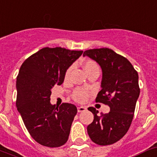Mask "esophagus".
Listing matches in <instances>:
<instances>
[{"label":"esophagus","mask_w":157,"mask_h":157,"mask_svg":"<svg viewBox=\"0 0 157 157\" xmlns=\"http://www.w3.org/2000/svg\"><path fill=\"white\" fill-rule=\"evenodd\" d=\"M86 109V107H85V106H79V107L77 108V111H78L79 113H81V112L85 111Z\"/></svg>","instance_id":"obj_1"}]
</instances>
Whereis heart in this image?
Segmentation results:
<instances>
[{
    "mask_svg": "<svg viewBox=\"0 0 157 157\" xmlns=\"http://www.w3.org/2000/svg\"><path fill=\"white\" fill-rule=\"evenodd\" d=\"M83 66H84V68H85V70L86 72H89V71L94 70V69H99L98 65L97 64V63L95 62L94 60H89V59L85 60V62L83 64ZM71 71H72V67H70V68H68L67 69L66 72H65V76H64V78L66 79V80L68 79V77L70 76ZM89 96V92L84 89H81V88L76 89L73 92V93H72V98L74 99L76 101H77V102H81V103L86 101Z\"/></svg>",
    "mask_w": 157,
    "mask_h": 157,
    "instance_id": "1",
    "label": "heart"
}]
</instances>
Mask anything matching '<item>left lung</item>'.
Listing matches in <instances>:
<instances>
[{
    "label": "left lung",
    "instance_id": "1",
    "mask_svg": "<svg viewBox=\"0 0 157 157\" xmlns=\"http://www.w3.org/2000/svg\"><path fill=\"white\" fill-rule=\"evenodd\" d=\"M83 56L96 60L102 69L101 90L96 102L109 105L110 112L97 115L93 107L89 110L94 120L88 125L90 139L99 145H109L123 137L133 119L140 95L138 73L127 58L108 48L85 51Z\"/></svg>",
    "mask_w": 157,
    "mask_h": 157
}]
</instances>
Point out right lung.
Masks as SVG:
<instances>
[{"label":"right lung","instance_id":"right-lung-1","mask_svg":"<svg viewBox=\"0 0 157 157\" xmlns=\"http://www.w3.org/2000/svg\"><path fill=\"white\" fill-rule=\"evenodd\" d=\"M83 51L66 48H43L28 57L17 76L16 105L31 136L49 148L64 145L77 109L63 103L51 105V90L64 82V75Z\"/></svg>","mask_w":157,"mask_h":157}]
</instances>
